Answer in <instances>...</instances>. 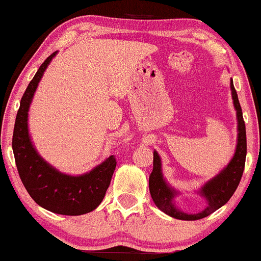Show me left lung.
<instances>
[{"label":"left lung","instance_id":"1","mask_svg":"<svg viewBox=\"0 0 261 261\" xmlns=\"http://www.w3.org/2000/svg\"><path fill=\"white\" fill-rule=\"evenodd\" d=\"M231 90L232 99L237 111L238 119V142L237 148L233 159L227 165V167L210 179L209 182L201 188V195H204L207 200V206L203 211L198 214H186L174 206L172 203L176 192L171 187L167 186L165 182L161 172V160L160 156L156 151H154V167L152 172L149 177V189L151 194L152 200L156 206L161 211H164L167 215L174 217L178 220H186V221H194V220H200L203 217L209 216L214 211L225 205L231 199L233 193L240 185L242 174L244 171V165H246L247 156V136H246V123L243 119V113H242V107L238 101L237 91L233 87V82L231 81Z\"/></svg>","mask_w":261,"mask_h":261}]
</instances>
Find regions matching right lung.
I'll list each match as a JSON object with an SVG mask.
<instances>
[{"mask_svg": "<svg viewBox=\"0 0 261 261\" xmlns=\"http://www.w3.org/2000/svg\"><path fill=\"white\" fill-rule=\"evenodd\" d=\"M56 52L48 56L34 75L20 100L15 117L12 148L18 173L27 192L36 204L61 215H83L96 209L115 172V156H110L93 171L83 176L58 172L38 155L28 133V111L40 79Z\"/></svg>", "mask_w": 261, "mask_h": 261, "instance_id": "1", "label": "right lung"}]
</instances>
